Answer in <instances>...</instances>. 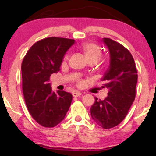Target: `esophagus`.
I'll return each instance as SVG.
<instances>
[{
    "mask_svg": "<svg viewBox=\"0 0 156 156\" xmlns=\"http://www.w3.org/2000/svg\"><path fill=\"white\" fill-rule=\"evenodd\" d=\"M81 92H78V91H75V92H73V96L74 97V98H77V97H79L81 95Z\"/></svg>",
    "mask_w": 156,
    "mask_h": 156,
    "instance_id": "1",
    "label": "esophagus"
}]
</instances>
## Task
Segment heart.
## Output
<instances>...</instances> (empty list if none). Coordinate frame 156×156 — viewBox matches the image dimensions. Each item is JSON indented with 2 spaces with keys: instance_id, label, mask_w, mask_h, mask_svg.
<instances>
[{
  "instance_id": "heart-1",
  "label": "heart",
  "mask_w": 156,
  "mask_h": 156,
  "mask_svg": "<svg viewBox=\"0 0 156 156\" xmlns=\"http://www.w3.org/2000/svg\"><path fill=\"white\" fill-rule=\"evenodd\" d=\"M80 48H81L82 51H83L84 54H85L88 61L92 59L98 61L101 58L102 55L101 50L94 43H92V42H86V43L81 44ZM69 54L65 55V56L64 57V62H67L69 59Z\"/></svg>"
}]
</instances>
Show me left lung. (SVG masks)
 Instances as JSON below:
<instances>
[{
	"mask_svg": "<svg viewBox=\"0 0 156 156\" xmlns=\"http://www.w3.org/2000/svg\"><path fill=\"white\" fill-rule=\"evenodd\" d=\"M103 41L110 53V66L102 78L103 88L108 89V97L103 101L95 98L90 113L97 124L110 129L122 122L133 104L138 74L133 56L126 48L112 39Z\"/></svg>",
	"mask_w": 156,
	"mask_h": 156,
	"instance_id": "obj_1",
	"label": "left lung"
}]
</instances>
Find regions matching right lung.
Instances as JSON below:
<instances>
[{"mask_svg":"<svg viewBox=\"0 0 156 156\" xmlns=\"http://www.w3.org/2000/svg\"><path fill=\"white\" fill-rule=\"evenodd\" d=\"M75 39L48 37L35 42L23 58L22 87L25 102L33 119L53 128L64 119L73 100L70 93L52 91L51 74L59 70L63 57Z\"/></svg>","mask_w":156,"mask_h":156,"instance_id":"obj_1","label":"right lung"}]
</instances>
